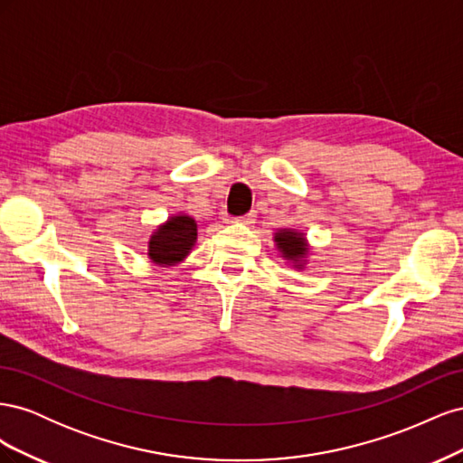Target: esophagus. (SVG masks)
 I'll return each mask as SVG.
<instances>
[{"mask_svg": "<svg viewBox=\"0 0 463 463\" xmlns=\"http://www.w3.org/2000/svg\"><path fill=\"white\" fill-rule=\"evenodd\" d=\"M235 222H237V223H245V226H250V223L257 222V214H255V213H249V214H245V216L235 218Z\"/></svg>", "mask_w": 463, "mask_h": 463, "instance_id": "34e87169", "label": "esophagus"}]
</instances>
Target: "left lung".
I'll use <instances>...</instances> for the list:
<instances>
[{
    "label": "left lung",
    "mask_w": 463,
    "mask_h": 463,
    "mask_svg": "<svg viewBox=\"0 0 463 463\" xmlns=\"http://www.w3.org/2000/svg\"><path fill=\"white\" fill-rule=\"evenodd\" d=\"M274 245L279 257H282L291 269H307V262H309L311 255V245L307 241L305 232L293 228H279L274 232Z\"/></svg>",
    "instance_id": "obj_1"
}]
</instances>
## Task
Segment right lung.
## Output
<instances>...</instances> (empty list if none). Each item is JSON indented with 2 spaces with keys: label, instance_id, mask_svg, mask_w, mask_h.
Instances as JSON below:
<instances>
[{
  "label": "right lung",
  "instance_id": "right-lung-1",
  "mask_svg": "<svg viewBox=\"0 0 463 463\" xmlns=\"http://www.w3.org/2000/svg\"><path fill=\"white\" fill-rule=\"evenodd\" d=\"M199 226L189 214H174L152 232L148 240V259L158 266L184 262L197 243Z\"/></svg>",
  "mask_w": 463,
  "mask_h": 463
}]
</instances>
